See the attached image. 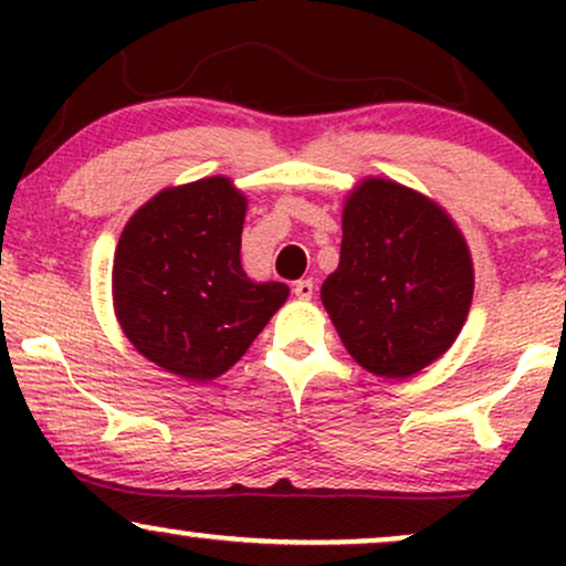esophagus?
<instances>
[{
	"label": "esophagus",
	"instance_id": "esophagus-1",
	"mask_svg": "<svg viewBox=\"0 0 566 566\" xmlns=\"http://www.w3.org/2000/svg\"><path fill=\"white\" fill-rule=\"evenodd\" d=\"M292 292H295L301 301H311V297H314V282H311V279H301V282H295Z\"/></svg>",
	"mask_w": 566,
	"mask_h": 566
}]
</instances>
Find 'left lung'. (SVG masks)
Instances as JSON below:
<instances>
[{
  "label": "left lung",
  "mask_w": 566,
  "mask_h": 566,
  "mask_svg": "<svg viewBox=\"0 0 566 566\" xmlns=\"http://www.w3.org/2000/svg\"><path fill=\"white\" fill-rule=\"evenodd\" d=\"M471 301V250L439 201L388 178L350 188L340 263L324 279L322 303L367 373L418 375L458 340Z\"/></svg>",
  "instance_id": "8db88e82"
}]
</instances>
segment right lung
<instances>
[{
  "instance_id": "right-lung-1",
  "label": "right lung",
  "mask_w": 566,
  "mask_h": 566,
  "mask_svg": "<svg viewBox=\"0 0 566 566\" xmlns=\"http://www.w3.org/2000/svg\"><path fill=\"white\" fill-rule=\"evenodd\" d=\"M247 197L226 175L170 186L133 212L114 252V314L133 348L191 382L237 365L290 297L244 274Z\"/></svg>"
}]
</instances>
